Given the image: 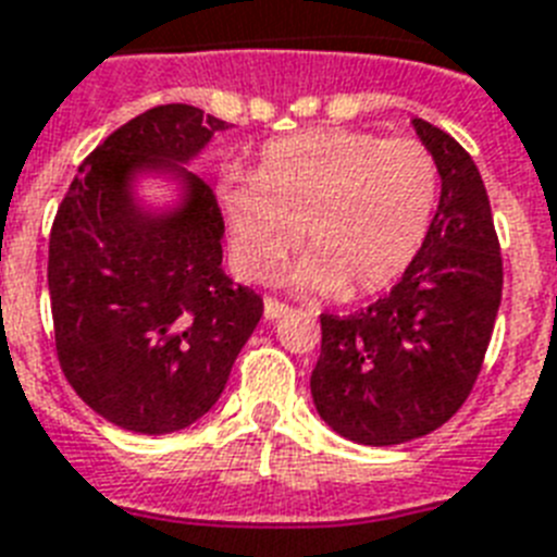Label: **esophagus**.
<instances>
[{
  "label": "esophagus",
  "mask_w": 557,
  "mask_h": 557,
  "mask_svg": "<svg viewBox=\"0 0 557 557\" xmlns=\"http://www.w3.org/2000/svg\"><path fill=\"white\" fill-rule=\"evenodd\" d=\"M288 311H292V306H286V302L274 300V297H265V320L286 318Z\"/></svg>",
  "instance_id": "esophagus-1"
}]
</instances>
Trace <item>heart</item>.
Segmentation results:
<instances>
[{"label":"heart","instance_id":"heart-1","mask_svg":"<svg viewBox=\"0 0 557 557\" xmlns=\"http://www.w3.org/2000/svg\"><path fill=\"white\" fill-rule=\"evenodd\" d=\"M437 194L441 171L418 139L314 131L265 148L255 176H225L220 206L248 280L274 277L300 243V286L360 300L414 263Z\"/></svg>","mask_w":557,"mask_h":557}]
</instances>
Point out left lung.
Returning a JSON list of instances; mask_svg holds the SVG:
<instances>
[{"label":"left lung","instance_id":"left-lung-1","mask_svg":"<svg viewBox=\"0 0 557 557\" xmlns=\"http://www.w3.org/2000/svg\"><path fill=\"white\" fill-rule=\"evenodd\" d=\"M441 171V202L397 286L355 314H320L311 397L355 443L435 432L467 404L498 318L504 260L481 171L458 139L411 120Z\"/></svg>","mask_w":557,"mask_h":557}]
</instances>
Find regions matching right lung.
Wrapping results in <instances>:
<instances>
[{
    "label": "right lung",
    "instance_id": "right-lung-1",
    "mask_svg": "<svg viewBox=\"0 0 557 557\" xmlns=\"http://www.w3.org/2000/svg\"><path fill=\"white\" fill-rule=\"evenodd\" d=\"M200 108L157 106L106 137L59 202L48 246L53 341L90 409L139 435H169L223 395L263 297L223 274L225 223L211 185L176 162L225 131ZM174 170L189 202L139 215L127 176Z\"/></svg>",
    "mask_w": 557,
    "mask_h": 557
}]
</instances>
